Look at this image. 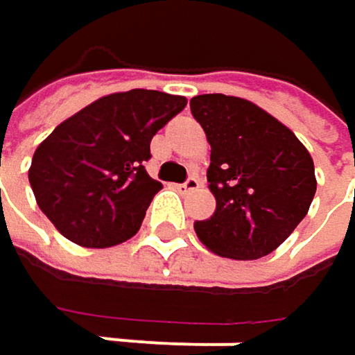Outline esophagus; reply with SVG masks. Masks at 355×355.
<instances>
[{
    "instance_id": "34e87169",
    "label": "esophagus",
    "mask_w": 355,
    "mask_h": 355,
    "mask_svg": "<svg viewBox=\"0 0 355 355\" xmlns=\"http://www.w3.org/2000/svg\"><path fill=\"white\" fill-rule=\"evenodd\" d=\"M201 187V180L197 177H189L184 182H180L178 184V189L182 191V193H191V191H197Z\"/></svg>"
}]
</instances>
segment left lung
Here are the masks:
<instances>
[{
    "label": "left lung",
    "instance_id": "left-lung-1",
    "mask_svg": "<svg viewBox=\"0 0 355 355\" xmlns=\"http://www.w3.org/2000/svg\"><path fill=\"white\" fill-rule=\"evenodd\" d=\"M211 146L207 182L216 211L193 224L216 254L261 259L304 220L317 191L315 164L298 137L257 105L226 94L191 98Z\"/></svg>",
    "mask_w": 355,
    "mask_h": 355
}]
</instances>
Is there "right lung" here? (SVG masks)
Here are the masks:
<instances>
[{
	"label": "right lung",
	"instance_id": "obj_1",
	"mask_svg": "<svg viewBox=\"0 0 355 355\" xmlns=\"http://www.w3.org/2000/svg\"><path fill=\"white\" fill-rule=\"evenodd\" d=\"M184 107V96L129 90L63 121L36 148L28 171L40 211L80 247L131 239L162 189L144 166L150 141Z\"/></svg>",
	"mask_w": 355,
	"mask_h": 355
}]
</instances>
